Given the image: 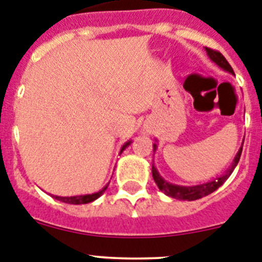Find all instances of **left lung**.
Returning a JSON list of instances; mask_svg holds the SVG:
<instances>
[{"mask_svg": "<svg viewBox=\"0 0 262 262\" xmlns=\"http://www.w3.org/2000/svg\"><path fill=\"white\" fill-rule=\"evenodd\" d=\"M206 52H207V55L210 56V59L213 61V63L217 64V66L220 67V68H223L224 71L234 74L233 68H231L230 64L228 63V60L224 58V55L221 54V52L210 49V47H206ZM242 148H243V145L241 146V149H239L238 153H236L235 158H234L233 163H231L230 167H229L228 170L225 171V173H224V175H221L220 178L216 179V180L210 181V183L201 184V185H195V186L175 185V184H171V183H168V181L164 180V179L159 175V172L157 171L156 167L151 166V173H153V179H154V181H156L157 186L159 188V190L163 191L166 195L172 196V198H176V199H180V201H195V199H199V198H202V196H206V195H208V194L213 193L216 189L220 188V186L223 185L226 180H228V178L231 175V172L234 171V168L236 167V164H238L239 159H241ZM156 149H157V144H154L153 150L156 151Z\"/></svg>", "mask_w": 262, "mask_h": 262, "instance_id": "1", "label": "left lung"}]
</instances>
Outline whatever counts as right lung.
<instances>
[{
  "mask_svg": "<svg viewBox=\"0 0 262 262\" xmlns=\"http://www.w3.org/2000/svg\"><path fill=\"white\" fill-rule=\"evenodd\" d=\"M131 144V141H127L126 144H124L123 146H122L121 149V153L124 150V149L127 148V146ZM109 183L106 184L105 186H104L101 190H99L98 193H92V194H86V195H74V196H58V195H52V198L58 199V201L60 202H64V203H69V204H86V203H90V202H94L95 199H98L99 196L103 195L104 191L106 190V188H108Z\"/></svg>",
  "mask_w": 262,
  "mask_h": 262,
  "instance_id": "obj_1",
  "label": "right lung"
}]
</instances>
